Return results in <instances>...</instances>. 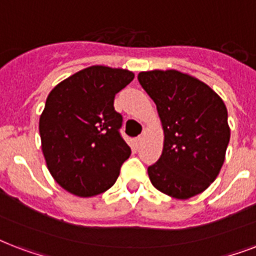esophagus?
Masks as SVG:
<instances>
[{
  "label": "esophagus",
  "mask_w": 256,
  "mask_h": 256,
  "mask_svg": "<svg viewBox=\"0 0 256 256\" xmlns=\"http://www.w3.org/2000/svg\"><path fill=\"white\" fill-rule=\"evenodd\" d=\"M142 138H144L142 136H138V138H136V140H134V142H136V144H138V146L142 142Z\"/></svg>",
  "instance_id": "obj_1"
}]
</instances>
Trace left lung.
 Segmentation results:
<instances>
[{
  "instance_id": "left-lung-1",
  "label": "left lung",
  "mask_w": 256,
  "mask_h": 256,
  "mask_svg": "<svg viewBox=\"0 0 256 256\" xmlns=\"http://www.w3.org/2000/svg\"><path fill=\"white\" fill-rule=\"evenodd\" d=\"M138 78L156 104L164 132L162 156L148 167L150 183L179 200L199 195L224 163L230 142L224 102L206 82L175 69L140 72Z\"/></svg>"
}]
</instances>
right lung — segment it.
I'll list each match as a JSON object with an SVG mask.
<instances>
[{
  "label": "right lung",
  "instance_id": "right-lung-1",
  "mask_svg": "<svg viewBox=\"0 0 256 256\" xmlns=\"http://www.w3.org/2000/svg\"><path fill=\"white\" fill-rule=\"evenodd\" d=\"M134 77L126 69L93 65L48 94L38 122L41 148L53 179L72 195L90 198L110 190L130 158L114 100Z\"/></svg>",
  "mask_w": 256,
  "mask_h": 256
}]
</instances>
